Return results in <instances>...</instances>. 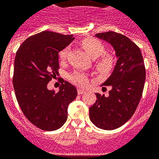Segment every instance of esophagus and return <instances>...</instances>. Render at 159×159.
I'll use <instances>...</instances> for the list:
<instances>
[{"instance_id": "obj_1", "label": "esophagus", "mask_w": 159, "mask_h": 159, "mask_svg": "<svg viewBox=\"0 0 159 159\" xmlns=\"http://www.w3.org/2000/svg\"><path fill=\"white\" fill-rule=\"evenodd\" d=\"M85 92V91L84 90V89H79V88L78 89V94H82V93H84Z\"/></svg>"}]
</instances>
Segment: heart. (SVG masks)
Masks as SVG:
<instances>
[{
  "instance_id": "1",
  "label": "heart",
  "mask_w": 159,
  "mask_h": 159,
  "mask_svg": "<svg viewBox=\"0 0 159 159\" xmlns=\"http://www.w3.org/2000/svg\"><path fill=\"white\" fill-rule=\"evenodd\" d=\"M81 45L88 54L93 57L97 58L95 62V68L99 72L110 71L114 67V57L110 53H104L106 49L100 41L95 38H85L81 41ZM70 48L65 47L64 49L60 50L58 53L59 59L61 61H65L68 57ZM69 79L72 83L78 85L80 87H86L89 84V78L86 74L80 71H74L69 76Z\"/></svg>"
}]
</instances>
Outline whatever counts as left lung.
<instances>
[{"instance_id": "obj_1", "label": "left lung", "mask_w": 159, "mask_h": 159, "mask_svg": "<svg viewBox=\"0 0 159 159\" xmlns=\"http://www.w3.org/2000/svg\"><path fill=\"white\" fill-rule=\"evenodd\" d=\"M95 36L111 44L118 59L113 74L102 85L112 88L109 96L96 93L98 99L89 107V119L97 127L112 130L134 114L144 89L146 69L139 47L127 37L113 31Z\"/></svg>"}]
</instances>
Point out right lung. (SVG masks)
Masks as SVG:
<instances>
[{"label": "right lung", "instance_id": "1", "mask_svg": "<svg viewBox=\"0 0 159 159\" xmlns=\"http://www.w3.org/2000/svg\"><path fill=\"white\" fill-rule=\"evenodd\" d=\"M74 38L43 31L27 38L16 51L13 78L16 100L26 118L42 130L61 127L68 117V105L78 95L74 85L63 79L58 92L47 89L58 74V53Z\"/></svg>", "mask_w": 159, "mask_h": 159}]
</instances>
